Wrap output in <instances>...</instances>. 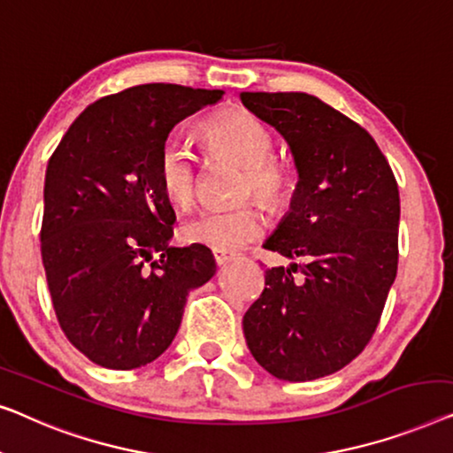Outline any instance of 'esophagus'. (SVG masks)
I'll return each mask as SVG.
<instances>
[{
    "label": "esophagus",
    "instance_id": "esophagus-1",
    "mask_svg": "<svg viewBox=\"0 0 453 453\" xmlns=\"http://www.w3.org/2000/svg\"><path fill=\"white\" fill-rule=\"evenodd\" d=\"M213 258H215V263H218V266H226V265L232 263L235 257H234V254H229V252L213 250Z\"/></svg>",
    "mask_w": 453,
    "mask_h": 453
}]
</instances>
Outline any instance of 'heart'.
<instances>
[{
  "label": "heart",
  "mask_w": 453,
  "mask_h": 453,
  "mask_svg": "<svg viewBox=\"0 0 453 453\" xmlns=\"http://www.w3.org/2000/svg\"><path fill=\"white\" fill-rule=\"evenodd\" d=\"M203 137L209 150L234 157L246 165L242 178V196L257 195L266 205H279L288 196L291 178L273 156L275 142L263 120L246 111H227L215 114L203 123ZM157 182L172 205L190 209L196 196L199 165L187 143L180 139H165L157 156ZM266 229L263 211L252 203L227 209H207L180 227V238L187 244L209 250L234 252L260 238Z\"/></svg>",
  "instance_id": "b5f03b06"
}]
</instances>
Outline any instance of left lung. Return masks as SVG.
Masks as SVG:
<instances>
[{"mask_svg":"<svg viewBox=\"0 0 453 453\" xmlns=\"http://www.w3.org/2000/svg\"><path fill=\"white\" fill-rule=\"evenodd\" d=\"M242 104L288 142L297 184L266 250L273 266L242 320L260 367L285 381L339 372L375 333L398 269L400 196L369 133L303 92H244ZM297 268L302 280L292 273Z\"/></svg>","mask_w":453,"mask_h":453,"instance_id":"left-lung-1","label":"left lung"}]
</instances>
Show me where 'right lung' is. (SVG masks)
Wrapping results in <instances>:
<instances>
[{"label": "right lung", "instance_id": "right-lung-1", "mask_svg": "<svg viewBox=\"0 0 453 453\" xmlns=\"http://www.w3.org/2000/svg\"><path fill=\"white\" fill-rule=\"evenodd\" d=\"M221 90L143 84L100 98L73 120L44 174L41 254L69 342L108 369L157 359L188 293L215 275L211 250L170 246L174 209L157 156L174 125Z\"/></svg>", "mask_w": 453, "mask_h": 453}]
</instances>
